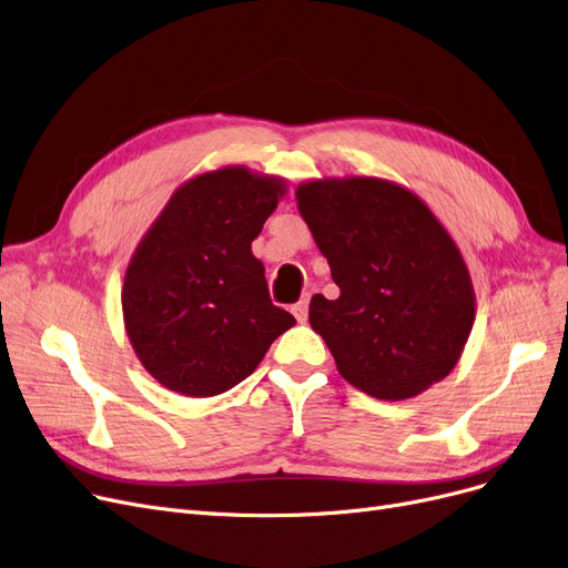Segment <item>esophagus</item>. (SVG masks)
I'll list each match as a JSON object with an SVG mask.
<instances>
[{
    "mask_svg": "<svg viewBox=\"0 0 568 568\" xmlns=\"http://www.w3.org/2000/svg\"><path fill=\"white\" fill-rule=\"evenodd\" d=\"M290 311H292V315H294V317H297V320H300V323H304V320L308 317V300L304 297L302 302H297V304H294V306H292Z\"/></svg>",
    "mask_w": 568,
    "mask_h": 568,
    "instance_id": "34e87169",
    "label": "esophagus"
}]
</instances>
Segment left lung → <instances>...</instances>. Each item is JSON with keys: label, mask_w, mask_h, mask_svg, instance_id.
<instances>
[{"label": "left lung", "mask_w": 568, "mask_h": 568, "mask_svg": "<svg viewBox=\"0 0 568 568\" xmlns=\"http://www.w3.org/2000/svg\"><path fill=\"white\" fill-rule=\"evenodd\" d=\"M297 206L329 262L338 300L315 294L311 327L338 374L385 402L446 378L476 317L471 276L453 236L410 190L383 179H323Z\"/></svg>", "instance_id": "1"}]
</instances>
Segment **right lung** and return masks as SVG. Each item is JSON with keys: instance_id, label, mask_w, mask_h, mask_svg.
<instances>
[{"instance_id": "obj_1", "label": "right lung", "mask_w": 568, "mask_h": 568, "mask_svg": "<svg viewBox=\"0 0 568 568\" xmlns=\"http://www.w3.org/2000/svg\"><path fill=\"white\" fill-rule=\"evenodd\" d=\"M285 185L245 166L183 183L145 232L122 285V317L145 372L185 397L248 378L297 320L271 304L251 243Z\"/></svg>"}]
</instances>
